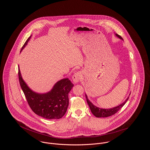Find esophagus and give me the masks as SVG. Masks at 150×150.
<instances>
[{
  "mask_svg": "<svg viewBox=\"0 0 150 150\" xmlns=\"http://www.w3.org/2000/svg\"><path fill=\"white\" fill-rule=\"evenodd\" d=\"M81 78V73L80 71H78L76 72L74 74V75L73 76V81H74V83H77L79 81H80V79Z\"/></svg>",
  "mask_w": 150,
  "mask_h": 150,
  "instance_id": "esophagus-1",
  "label": "esophagus"
}]
</instances>
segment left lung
<instances>
[{"instance_id": "left-lung-1", "label": "left lung", "mask_w": 150, "mask_h": 150, "mask_svg": "<svg viewBox=\"0 0 150 150\" xmlns=\"http://www.w3.org/2000/svg\"><path fill=\"white\" fill-rule=\"evenodd\" d=\"M116 36L117 37H118L120 39H122L121 36H120L118 34H116ZM86 102L87 103L89 106V107L91 109V111L92 112V113L96 117H107L111 115H112L114 114H115L117 111H118L122 107H123V106L125 104V103L127 102V100H128L129 98H127V99H126V100L122 104H121L120 105L117 106V107H114L112 108H110V109H103V108H98V107L95 106L88 99L86 95Z\"/></svg>"}]
</instances>
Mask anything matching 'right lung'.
<instances>
[{
    "label": "right lung",
    "mask_w": 150,
    "mask_h": 150,
    "mask_svg": "<svg viewBox=\"0 0 150 150\" xmlns=\"http://www.w3.org/2000/svg\"><path fill=\"white\" fill-rule=\"evenodd\" d=\"M30 37L26 40L22 49L26 45ZM18 78L28 103L36 114L48 120L59 119L64 115L69 106L68 94L74 86L69 79L57 82L49 92L39 94L33 92L25 84L19 69Z\"/></svg>",
    "instance_id": "obj_1"
}]
</instances>
